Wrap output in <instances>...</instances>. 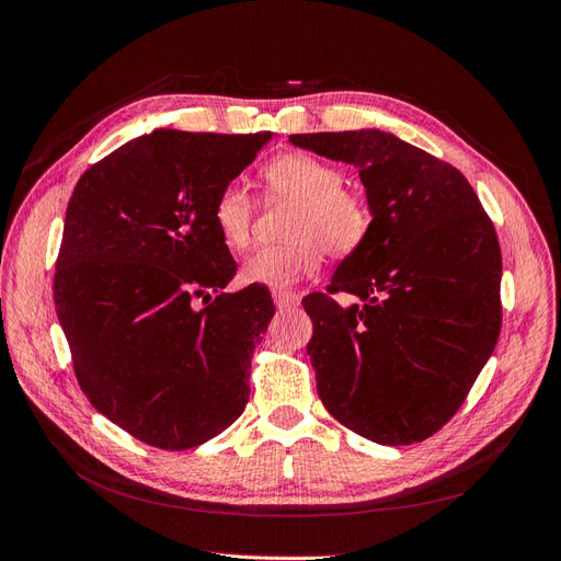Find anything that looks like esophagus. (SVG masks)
Instances as JSON below:
<instances>
[{"label":"esophagus","mask_w":561,"mask_h":561,"mask_svg":"<svg viewBox=\"0 0 561 561\" xmlns=\"http://www.w3.org/2000/svg\"><path fill=\"white\" fill-rule=\"evenodd\" d=\"M271 297H274V304L278 309H293L299 304V297L295 293H287V290H274L271 293Z\"/></svg>","instance_id":"esophagus-1"}]
</instances>
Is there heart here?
Wrapping results in <instances>:
<instances>
[{
	"label": "heart",
	"mask_w": 561,
	"mask_h": 561,
	"mask_svg": "<svg viewBox=\"0 0 561 561\" xmlns=\"http://www.w3.org/2000/svg\"><path fill=\"white\" fill-rule=\"evenodd\" d=\"M268 198L293 201L295 208L287 219L285 245L260 248L243 264L248 283L287 290L304 278L318 274L322 250L332 257H348L358 252L371 229V210L367 201L344 190L342 171L328 161L309 154H280L262 171ZM252 198L241 184H227L213 203V222L222 241L241 250L252 233Z\"/></svg>",
	"instance_id": "obj_1"
}]
</instances>
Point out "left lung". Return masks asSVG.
<instances>
[{
	"mask_svg": "<svg viewBox=\"0 0 561 561\" xmlns=\"http://www.w3.org/2000/svg\"><path fill=\"white\" fill-rule=\"evenodd\" d=\"M295 147L358 168L371 229L328 295L301 304L328 412L371 443L437 433L463 404L501 332V248L468 180L377 128L290 135ZM359 301L344 310L331 295Z\"/></svg>",
	"mask_w": 561,
	"mask_h": 561,
	"instance_id": "obj_1",
	"label": "left lung"
}]
</instances>
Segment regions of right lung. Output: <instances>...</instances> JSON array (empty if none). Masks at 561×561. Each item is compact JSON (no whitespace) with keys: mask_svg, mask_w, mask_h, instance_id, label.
<instances>
[{"mask_svg":"<svg viewBox=\"0 0 561 561\" xmlns=\"http://www.w3.org/2000/svg\"><path fill=\"white\" fill-rule=\"evenodd\" d=\"M271 138L157 128L91 165L67 203L54 299L77 381L151 447H198L248 404L276 309L260 283L222 293L236 262L213 203Z\"/></svg>","mask_w":561,"mask_h":561,"instance_id":"1","label":"right lung"}]
</instances>
